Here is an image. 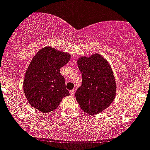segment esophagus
Returning a JSON list of instances; mask_svg holds the SVG:
<instances>
[{
    "label": "esophagus",
    "mask_w": 150,
    "mask_h": 150,
    "mask_svg": "<svg viewBox=\"0 0 150 150\" xmlns=\"http://www.w3.org/2000/svg\"><path fill=\"white\" fill-rule=\"evenodd\" d=\"M74 93H75V90H71V91H70V94H71V96H74Z\"/></svg>",
    "instance_id": "obj_1"
}]
</instances>
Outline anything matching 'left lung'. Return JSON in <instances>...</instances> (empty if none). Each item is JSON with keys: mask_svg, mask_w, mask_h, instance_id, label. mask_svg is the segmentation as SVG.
Instances as JSON below:
<instances>
[{"mask_svg": "<svg viewBox=\"0 0 150 150\" xmlns=\"http://www.w3.org/2000/svg\"><path fill=\"white\" fill-rule=\"evenodd\" d=\"M81 72V85L75 92L81 109L94 115L109 107L115 97L116 85L112 69L99 54L78 60Z\"/></svg>", "mask_w": 150, "mask_h": 150, "instance_id": "1", "label": "left lung"}]
</instances>
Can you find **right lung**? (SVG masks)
I'll use <instances>...</instances> for the list:
<instances>
[{"label":"right lung","instance_id":"obj_1","mask_svg":"<svg viewBox=\"0 0 150 150\" xmlns=\"http://www.w3.org/2000/svg\"><path fill=\"white\" fill-rule=\"evenodd\" d=\"M70 60L69 53L46 47L31 61L24 79V92L31 106L41 112L57 109L63 97L69 96L60 69Z\"/></svg>","mask_w":150,"mask_h":150}]
</instances>
